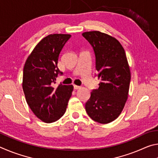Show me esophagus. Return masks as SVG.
<instances>
[{"label": "esophagus", "mask_w": 158, "mask_h": 158, "mask_svg": "<svg viewBox=\"0 0 158 158\" xmlns=\"http://www.w3.org/2000/svg\"><path fill=\"white\" fill-rule=\"evenodd\" d=\"M74 89H81V86H79V85H74Z\"/></svg>", "instance_id": "34e87169"}]
</instances>
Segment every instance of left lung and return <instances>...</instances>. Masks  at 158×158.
Segmentation results:
<instances>
[{"mask_svg":"<svg viewBox=\"0 0 158 158\" xmlns=\"http://www.w3.org/2000/svg\"><path fill=\"white\" fill-rule=\"evenodd\" d=\"M94 49L96 69L100 79L98 89L90 93L85 111L102 124L120 116L127 100L131 74L123 47L114 37L100 31L82 33Z\"/></svg>","mask_w":158,"mask_h":158,"instance_id":"8db88e82","label":"left lung"}]
</instances>
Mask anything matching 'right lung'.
Wrapping results in <instances>:
<instances>
[{
    "label": "right lung",
    "instance_id": "right-lung-1",
    "mask_svg": "<svg viewBox=\"0 0 158 158\" xmlns=\"http://www.w3.org/2000/svg\"><path fill=\"white\" fill-rule=\"evenodd\" d=\"M69 34H51L44 37L28 56L23 67L22 88L26 102L44 123L58 121L65 113L73 85L53 87L58 73V56Z\"/></svg>",
    "mask_w": 158,
    "mask_h": 158
}]
</instances>
